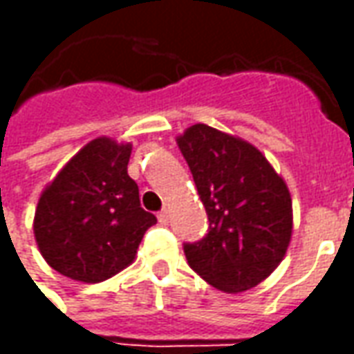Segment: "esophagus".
Instances as JSON below:
<instances>
[{"label":"esophagus","mask_w":354,"mask_h":354,"mask_svg":"<svg viewBox=\"0 0 354 354\" xmlns=\"http://www.w3.org/2000/svg\"><path fill=\"white\" fill-rule=\"evenodd\" d=\"M169 210H161L159 214H157V220H159V223H162V225H167L169 223Z\"/></svg>","instance_id":"obj_1"}]
</instances>
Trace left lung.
I'll use <instances>...</instances> for the list:
<instances>
[{
  "label": "left lung",
  "instance_id": "8db88e82",
  "mask_svg": "<svg viewBox=\"0 0 354 354\" xmlns=\"http://www.w3.org/2000/svg\"><path fill=\"white\" fill-rule=\"evenodd\" d=\"M176 144L208 214L207 235L184 245L187 263L222 292L254 288L288 250V185L258 147L208 124H192Z\"/></svg>",
  "mask_w": 354,
  "mask_h": 354
}]
</instances>
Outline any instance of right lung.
Returning <instances> with one entry per match:
<instances>
[{"instance_id":"obj_1","label":"right lung","mask_w":354,"mask_h":354,"mask_svg":"<svg viewBox=\"0 0 354 354\" xmlns=\"http://www.w3.org/2000/svg\"><path fill=\"white\" fill-rule=\"evenodd\" d=\"M132 144L100 136L81 147L43 189L34 216L39 252L55 271L102 282L131 266L157 218L140 207L127 167Z\"/></svg>"}]
</instances>
